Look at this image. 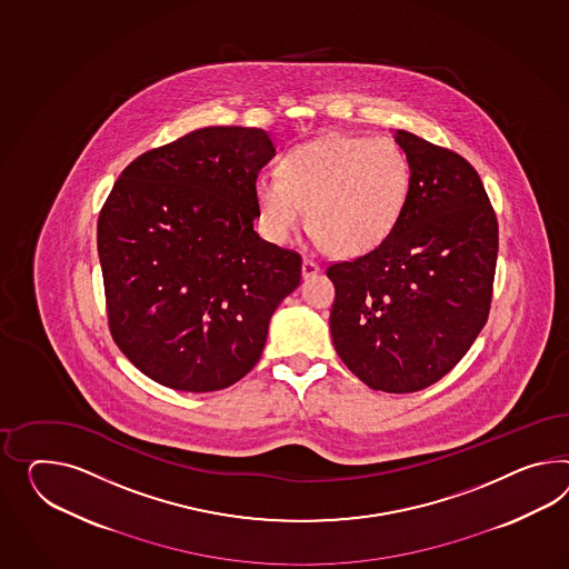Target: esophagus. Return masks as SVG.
Returning <instances> with one entry per match:
<instances>
[{"label": "esophagus", "mask_w": 569, "mask_h": 569, "mask_svg": "<svg viewBox=\"0 0 569 569\" xmlns=\"http://www.w3.org/2000/svg\"><path fill=\"white\" fill-rule=\"evenodd\" d=\"M320 263L313 262V260H309V258H303V266H301V277L313 278L316 274H320Z\"/></svg>", "instance_id": "obj_1"}]
</instances>
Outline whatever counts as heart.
<instances>
[{
  "label": "heart",
  "instance_id": "b5f03b06",
  "mask_svg": "<svg viewBox=\"0 0 569 569\" xmlns=\"http://www.w3.org/2000/svg\"><path fill=\"white\" fill-rule=\"evenodd\" d=\"M253 191L272 243H289L307 210V231L321 248L355 258L392 233L407 204L410 164L390 138L328 133L289 150L280 177H258Z\"/></svg>",
  "mask_w": 569,
  "mask_h": 569
}]
</instances>
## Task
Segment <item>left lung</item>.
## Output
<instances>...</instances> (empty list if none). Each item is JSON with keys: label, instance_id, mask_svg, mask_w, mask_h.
I'll return each mask as SVG.
<instances>
[{"label": "left lung", "instance_id": "obj_1", "mask_svg": "<svg viewBox=\"0 0 569 569\" xmlns=\"http://www.w3.org/2000/svg\"><path fill=\"white\" fill-rule=\"evenodd\" d=\"M410 164L407 204L379 248L326 270L330 332L342 363L371 390L408 393L443 378L487 321L497 219L470 162L393 131Z\"/></svg>", "mask_w": 569, "mask_h": 569}]
</instances>
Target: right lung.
<instances>
[{
    "mask_svg": "<svg viewBox=\"0 0 569 569\" xmlns=\"http://www.w3.org/2000/svg\"><path fill=\"white\" fill-rule=\"evenodd\" d=\"M268 131L210 126L126 167L99 217L109 328L144 376L214 392L248 376L301 258L253 229Z\"/></svg>",
    "mask_w": 569,
    "mask_h": 569,
    "instance_id": "1",
    "label": "right lung"
}]
</instances>
